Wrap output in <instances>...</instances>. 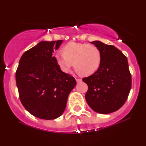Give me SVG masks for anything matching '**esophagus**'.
I'll return each mask as SVG.
<instances>
[{"label": "esophagus", "instance_id": "esophagus-1", "mask_svg": "<svg viewBox=\"0 0 146 146\" xmlns=\"http://www.w3.org/2000/svg\"><path fill=\"white\" fill-rule=\"evenodd\" d=\"M76 80L77 83H79V82H82V79H80V78H76Z\"/></svg>", "mask_w": 146, "mask_h": 146}]
</instances>
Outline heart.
I'll return each mask as SVG.
<instances>
[{
  "label": "heart",
  "mask_w": 146,
  "mask_h": 146,
  "mask_svg": "<svg viewBox=\"0 0 146 146\" xmlns=\"http://www.w3.org/2000/svg\"><path fill=\"white\" fill-rule=\"evenodd\" d=\"M62 52L63 54H56L54 58L64 73L69 72L74 64L78 73L88 76L94 74L100 66L101 52L94 45L70 42L63 48Z\"/></svg>",
  "instance_id": "heart-1"
}]
</instances>
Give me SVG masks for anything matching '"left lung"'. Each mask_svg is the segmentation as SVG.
Instances as JSON below:
<instances>
[{"instance_id": "left-lung-1", "label": "left lung", "mask_w": 146, "mask_h": 146, "mask_svg": "<svg viewBox=\"0 0 146 146\" xmlns=\"http://www.w3.org/2000/svg\"><path fill=\"white\" fill-rule=\"evenodd\" d=\"M100 50L98 70L82 80L88 86L85 98L96 112L107 114L119 110L126 101L131 86V78L125 56L112 45L100 41L90 42Z\"/></svg>"}]
</instances>
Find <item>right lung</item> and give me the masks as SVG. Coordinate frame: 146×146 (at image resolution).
<instances>
[{"label": "right lung", "instance_id": "1", "mask_svg": "<svg viewBox=\"0 0 146 146\" xmlns=\"http://www.w3.org/2000/svg\"><path fill=\"white\" fill-rule=\"evenodd\" d=\"M62 42H40L20 59L16 72L20 100L25 109L38 118L60 116L76 85L74 78L60 70L52 55Z\"/></svg>", "mask_w": 146, "mask_h": 146}]
</instances>
